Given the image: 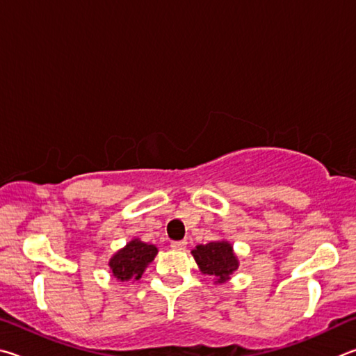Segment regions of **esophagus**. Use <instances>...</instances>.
I'll return each instance as SVG.
<instances>
[{"instance_id": "1", "label": "esophagus", "mask_w": 356, "mask_h": 356, "mask_svg": "<svg viewBox=\"0 0 356 356\" xmlns=\"http://www.w3.org/2000/svg\"><path fill=\"white\" fill-rule=\"evenodd\" d=\"M186 245H188V242H186V239H183V241H172L170 242V247L173 248V250H184Z\"/></svg>"}]
</instances>
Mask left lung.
<instances>
[{"instance_id":"left-lung-1","label":"left lung","mask_w":356,"mask_h":356,"mask_svg":"<svg viewBox=\"0 0 356 356\" xmlns=\"http://www.w3.org/2000/svg\"><path fill=\"white\" fill-rule=\"evenodd\" d=\"M192 254L204 275H213L217 282H227L228 277L238 269V258L228 242H209L207 245H197Z\"/></svg>"}]
</instances>
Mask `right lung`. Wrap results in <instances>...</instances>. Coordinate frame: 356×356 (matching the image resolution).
<instances>
[{"mask_svg":"<svg viewBox=\"0 0 356 356\" xmlns=\"http://www.w3.org/2000/svg\"><path fill=\"white\" fill-rule=\"evenodd\" d=\"M156 254H158V248L154 245H148L139 239L131 241L123 250L117 252L109 261L112 275L122 280V282L133 277L139 280L145 267L152 263Z\"/></svg>","mask_w":356,"mask_h":356,"instance_id":"obj_1","label":"right lung"}]
</instances>
